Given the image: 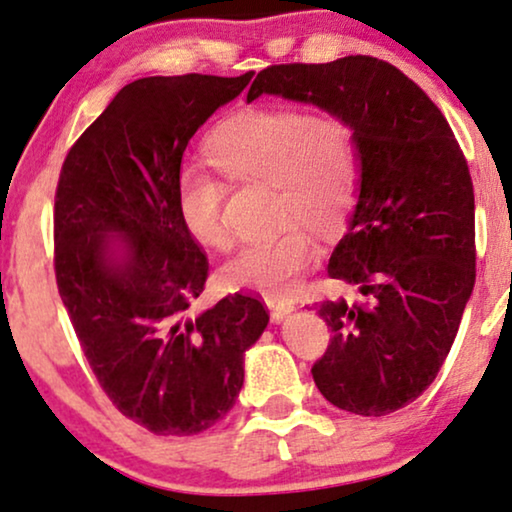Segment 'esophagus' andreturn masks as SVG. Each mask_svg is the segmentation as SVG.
<instances>
[{
	"label": "esophagus",
	"mask_w": 512,
	"mask_h": 512,
	"mask_svg": "<svg viewBox=\"0 0 512 512\" xmlns=\"http://www.w3.org/2000/svg\"><path fill=\"white\" fill-rule=\"evenodd\" d=\"M264 304H267V309L271 311V320H274V323H281V320L288 316V313L295 311V304L288 302V299L267 297V299H264Z\"/></svg>",
	"instance_id": "34e87169"
}]
</instances>
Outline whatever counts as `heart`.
<instances>
[{"mask_svg":"<svg viewBox=\"0 0 512 512\" xmlns=\"http://www.w3.org/2000/svg\"><path fill=\"white\" fill-rule=\"evenodd\" d=\"M208 156L238 182L276 185L283 222L332 231L344 222L358 189V145L342 119H316L302 109H243L210 133ZM227 187L201 166L175 175V206L182 227L210 248L231 241L224 217ZM316 257L311 236L295 224L269 241L243 245L224 264L231 288L281 297L295 288Z\"/></svg>","mask_w":512,"mask_h":512,"instance_id":"b5f03b06","label":"heart"}]
</instances>
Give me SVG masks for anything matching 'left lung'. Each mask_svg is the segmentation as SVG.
I'll return each mask as SVG.
<instances>
[{
  "label": "left lung",
  "mask_w": 512,
  "mask_h": 512,
  "mask_svg": "<svg viewBox=\"0 0 512 512\" xmlns=\"http://www.w3.org/2000/svg\"><path fill=\"white\" fill-rule=\"evenodd\" d=\"M316 105L358 145V203L327 276L363 297L316 304L332 330L313 365L339 410L384 417L438 377L475 285V196L468 163L433 100L398 67L370 56L271 65L260 95Z\"/></svg>",
  "instance_id": "1"
}]
</instances>
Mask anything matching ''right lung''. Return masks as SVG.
Listing matches in <instances>:
<instances>
[{
  "label": "right lung",
  "instance_id": "right-lung-1",
  "mask_svg": "<svg viewBox=\"0 0 512 512\" xmlns=\"http://www.w3.org/2000/svg\"><path fill=\"white\" fill-rule=\"evenodd\" d=\"M241 77H145L121 88L60 170L56 281L102 391L156 435L217 424L243 386L269 313L229 295L206 311L208 257L182 227L175 175L194 133L241 95Z\"/></svg>",
  "mask_w": 512,
  "mask_h": 512
}]
</instances>
